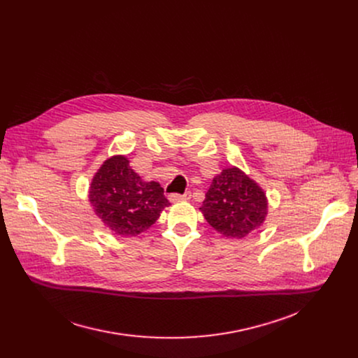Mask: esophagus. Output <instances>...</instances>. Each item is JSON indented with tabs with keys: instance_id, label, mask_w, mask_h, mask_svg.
Returning <instances> with one entry per match:
<instances>
[{
	"instance_id": "obj_1",
	"label": "esophagus",
	"mask_w": 358,
	"mask_h": 358,
	"mask_svg": "<svg viewBox=\"0 0 358 358\" xmlns=\"http://www.w3.org/2000/svg\"><path fill=\"white\" fill-rule=\"evenodd\" d=\"M191 198V192H185L182 195H178V194H170L169 195V199L170 202H180V201H188Z\"/></svg>"
}]
</instances>
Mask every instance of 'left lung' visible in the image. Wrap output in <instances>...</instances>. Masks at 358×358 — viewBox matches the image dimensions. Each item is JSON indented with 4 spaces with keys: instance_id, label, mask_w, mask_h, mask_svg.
<instances>
[{
    "instance_id": "obj_1",
    "label": "left lung",
    "mask_w": 358,
    "mask_h": 358,
    "mask_svg": "<svg viewBox=\"0 0 358 358\" xmlns=\"http://www.w3.org/2000/svg\"><path fill=\"white\" fill-rule=\"evenodd\" d=\"M268 208L266 191L239 167L231 166L214 177L199 211L222 236L242 239L264 225Z\"/></svg>"
}]
</instances>
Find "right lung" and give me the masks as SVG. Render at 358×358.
Wrapping results in <instances>:
<instances>
[{"instance_id":"add662e5","label":"right lung","mask_w":358,"mask_h":358,"mask_svg":"<svg viewBox=\"0 0 358 358\" xmlns=\"http://www.w3.org/2000/svg\"><path fill=\"white\" fill-rule=\"evenodd\" d=\"M89 202L113 235L137 236L170 206L157 181L143 180L124 155L106 159L89 185Z\"/></svg>"}]
</instances>
